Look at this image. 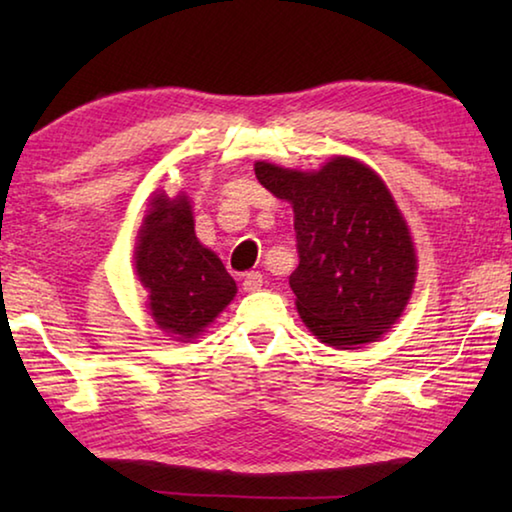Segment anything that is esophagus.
I'll return each mask as SVG.
<instances>
[{"instance_id": "1", "label": "esophagus", "mask_w": 512, "mask_h": 512, "mask_svg": "<svg viewBox=\"0 0 512 512\" xmlns=\"http://www.w3.org/2000/svg\"><path fill=\"white\" fill-rule=\"evenodd\" d=\"M262 284H264V277H262V273L250 271V273H246V275H244V291H248V293L259 291V289H262Z\"/></svg>"}]
</instances>
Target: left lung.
<instances>
[{
  "mask_svg": "<svg viewBox=\"0 0 512 512\" xmlns=\"http://www.w3.org/2000/svg\"><path fill=\"white\" fill-rule=\"evenodd\" d=\"M255 176L293 207L300 264L289 284L302 323L336 350L381 339L409 305L418 271L409 225L384 180L345 155L318 171L255 162Z\"/></svg>",
  "mask_w": 512,
  "mask_h": 512,
  "instance_id": "1",
  "label": "left lung"
}]
</instances>
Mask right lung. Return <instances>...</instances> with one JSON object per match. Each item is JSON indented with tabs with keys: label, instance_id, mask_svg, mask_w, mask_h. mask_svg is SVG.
Returning <instances> with one entry per match:
<instances>
[{
	"label": "right lung",
	"instance_id": "obj_1",
	"mask_svg": "<svg viewBox=\"0 0 512 512\" xmlns=\"http://www.w3.org/2000/svg\"><path fill=\"white\" fill-rule=\"evenodd\" d=\"M135 248L149 314L173 341H192L235 298L237 284L194 232L189 198L155 194Z\"/></svg>",
	"mask_w": 512,
	"mask_h": 512
}]
</instances>
